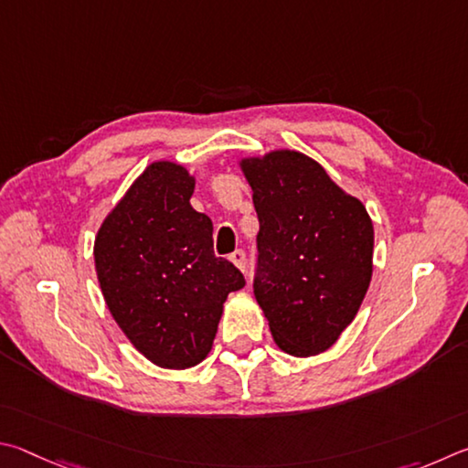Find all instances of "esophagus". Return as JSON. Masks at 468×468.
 <instances>
[{
    "mask_svg": "<svg viewBox=\"0 0 468 468\" xmlns=\"http://www.w3.org/2000/svg\"><path fill=\"white\" fill-rule=\"evenodd\" d=\"M229 261H232V263L239 267L242 273H247V252L236 250V252H232V255H229Z\"/></svg>",
    "mask_w": 468,
    "mask_h": 468,
    "instance_id": "34e87169",
    "label": "esophagus"
}]
</instances>
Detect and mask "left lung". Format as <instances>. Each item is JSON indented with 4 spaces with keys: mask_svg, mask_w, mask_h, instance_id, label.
<instances>
[{
    "mask_svg": "<svg viewBox=\"0 0 468 468\" xmlns=\"http://www.w3.org/2000/svg\"><path fill=\"white\" fill-rule=\"evenodd\" d=\"M239 166L259 216L255 298L275 346L293 357L323 354L370 288V213L302 152L282 147Z\"/></svg>",
    "mask_w": 468,
    "mask_h": 468,
    "instance_id": "8db88e82",
    "label": "left lung"
}]
</instances>
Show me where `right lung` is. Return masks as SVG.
<instances>
[{
  "label": "right lung",
  "mask_w": 468,
  "mask_h": 468,
  "mask_svg": "<svg viewBox=\"0 0 468 468\" xmlns=\"http://www.w3.org/2000/svg\"><path fill=\"white\" fill-rule=\"evenodd\" d=\"M193 191L183 164H147L94 239L106 308L131 346L166 370L207 357L228 293L244 285L239 269L213 255V224L193 209Z\"/></svg>",
  "instance_id": "obj_1"
}]
</instances>
